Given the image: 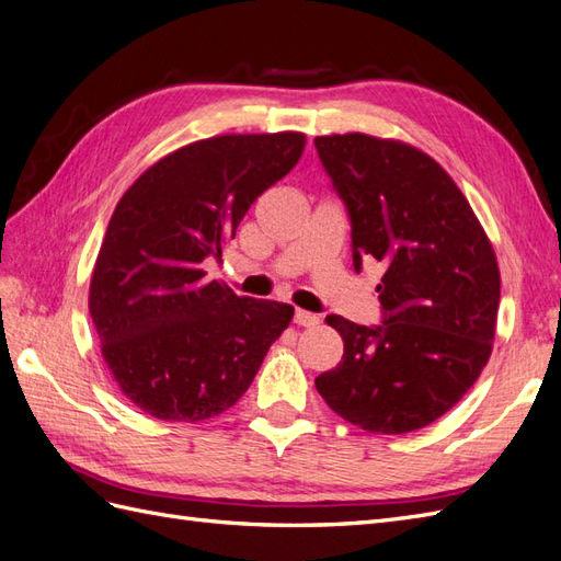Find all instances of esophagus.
Instances as JSON below:
<instances>
[{
    "mask_svg": "<svg viewBox=\"0 0 561 561\" xmlns=\"http://www.w3.org/2000/svg\"><path fill=\"white\" fill-rule=\"evenodd\" d=\"M294 322H296L298 327H318V324H320V318H318V314L308 312V310H296V312H294Z\"/></svg>",
    "mask_w": 561,
    "mask_h": 561,
    "instance_id": "obj_1",
    "label": "esophagus"
}]
</instances>
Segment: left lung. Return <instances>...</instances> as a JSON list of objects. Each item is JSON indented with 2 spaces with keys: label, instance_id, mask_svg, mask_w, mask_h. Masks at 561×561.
Here are the masks:
<instances>
[{
  "label": "left lung",
  "instance_id": "1",
  "mask_svg": "<svg viewBox=\"0 0 561 561\" xmlns=\"http://www.w3.org/2000/svg\"><path fill=\"white\" fill-rule=\"evenodd\" d=\"M351 220L355 272L375 257L379 324L327 314L341 363L318 386L339 417L371 434H408L448 412L493 351L500 272L457 184L408 144L360 133L314 137Z\"/></svg>",
  "mask_w": 561,
  "mask_h": 561
}]
</instances>
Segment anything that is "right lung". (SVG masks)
<instances>
[{
    "instance_id": "1",
    "label": "right lung",
    "mask_w": 561,
    "mask_h": 561,
    "mask_svg": "<svg viewBox=\"0 0 561 561\" xmlns=\"http://www.w3.org/2000/svg\"><path fill=\"white\" fill-rule=\"evenodd\" d=\"M304 144L300 133L201 139L153 163L118 201L94 265L90 314L113 379L151 417H218L289 327L291 306L208 282L204 261H218Z\"/></svg>"
}]
</instances>
